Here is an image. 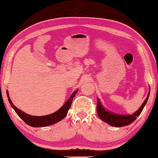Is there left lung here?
Returning a JSON list of instances; mask_svg holds the SVG:
<instances>
[{
  "mask_svg": "<svg viewBox=\"0 0 158 158\" xmlns=\"http://www.w3.org/2000/svg\"><path fill=\"white\" fill-rule=\"evenodd\" d=\"M149 94H150V90H149L147 97L144 100V102L142 104L140 108L137 110L135 113L133 114H128V115H122V114H114L110 112L107 111L106 109L102 106L101 102H99V99H97V113L99 117L103 121L107 124H110L114 127H122L130 124L131 123L134 122L137 119L140 113L144 108V106L147 104L148 101Z\"/></svg>",
  "mask_w": 158,
  "mask_h": 158,
  "instance_id": "8db88e82",
  "label": "left lung"
}]
</instances>
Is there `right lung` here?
Instances as JSON below:
<instances>
[{"mask_svg":"<svg viewBox=\"0 0 158 158\" xmlns=\"http://www.w3.org/2000/svg\"><path fill=\"white\" fill-rule=\"evenodd\" d=\"M78 90L74 91V93L71 94L70 99H68V101L65 103V104L63 106L59 109L55 113L52 114H48V115L45 116H32L30 115V114H28L23 113V112L19 110V108H17L15 106H14L13 103L11 102V99L10 98L9 93H8V91L7 90V95L8 98V101H9L10 105L11 107L14 108V110H15L16 114L21 117V118L23 120V122L26 123L30 127H48V126H50L52 124H55L61 121L64 117L66 116V114L69 110L72 102H73V97L75 96Z\"/></svg>","mask_w":158,"mask_h":158,"instance_id":"add662e5","label":"right lung"}]
</instances>
